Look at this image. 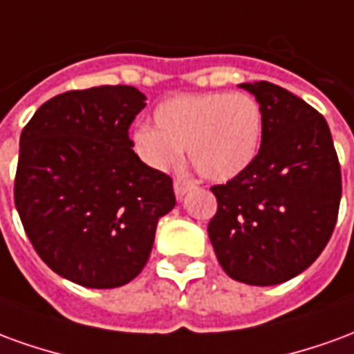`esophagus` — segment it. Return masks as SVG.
<instances>
[{
  "instance_id": "esophagus-1",
  "label": "esophagus",
  "mask_w": 354,
  "mask_h": 354,
  "mask_svg": "<svg viewBox=\"0 0 354 354\" xmlns=\"http://www.w3.org/2000/svg\"><path fill=\"white\" fill-rule=\"evenodd\" d=\"M193 187H195V184H193L192 180H185V178H176L174 180V193H176L178 199H182L185 193L193 189Z\"/></svg>"
}]
</instances>
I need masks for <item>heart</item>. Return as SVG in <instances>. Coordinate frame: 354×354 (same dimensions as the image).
<instances>
[{
  "label": "heart",
  "mask_w": 354,
  "mask_h": 354,
  "mask_svg": "<svg viewBox=\"0 0 354 354\" xmlns=\"http://www.w3.org/2000/svg\"><path fill=\"white\" fill-rule=\"evenodd\" d=\"M153 127L132 132V146L151 169L178 167L187 147L189 161L210 180L241 174L260 151L263 111L250 94H184L161 102Z\"/></svg>",
  "instance_id": "obj_1"
}]
</instances>
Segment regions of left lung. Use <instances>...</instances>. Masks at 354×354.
Here are the masks:
<instances>
[{
  "label": "left lung",
  "mask_w": 354,
  "mask_h": 354,
  "mask_svg": "<svg viewBox=\"0 0 354 354\" xmlns=\"http://www.w3.org/2000/svg\"><path fill=\"white\" fill-rule=\"evenodd\" d=\"M263 111L256 159L212 185L208 237L231 279L281 284L317 260L332 237L342 201V169L324 117L286 88L243 83Z\"/></svg>",
  "instance_id": "obj_1"
}]
</instances>
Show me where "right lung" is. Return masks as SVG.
Listing matches in <instances>:
<instances>
[{
    "label": "right lung",
    "instance_id": "right-lung-1",
    "mask_svg": "<svg viewBox=\"0 0 354 354\" xmlns=\"http://www.w3.org/2000/svg\"><path fill=\"white\" fill-rule=\"evenodd\" d=\"M146 96L129 85L68 91L20 134L15 205L47 266L87 288H117L144 269L172 178L147 167L129 129Z\"/></svg>",
    "mask_w": 354,
    "mask_h": 354
}]
</instances>
